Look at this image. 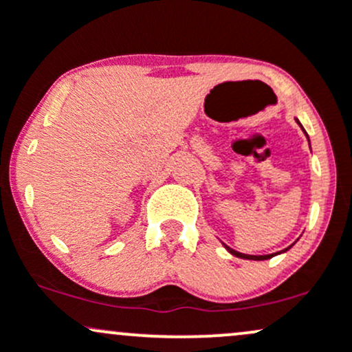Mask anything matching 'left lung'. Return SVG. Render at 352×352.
<instances>
[{
  "label": "left lung",
  "instance_id": "8db88e82",
  "mask_svg": "<svg viewBox=\"0 0 352 352\" xmlns=\"http://www.w3.org/2000/svg\"><path fill=\"white\" fill-rule=\"evenodd\" d=\"M294 120H296L298 125H300V127H301V131L305 132L306 139L309 140L308 134H306V131H305V129H302V125L300 124V120H298V119H294ZM223 246H225V248H227L228 252L232 253V254H235V256H238V258H245V260H256V261H261V260H268V258H272V256H274V254H278V253H273V254H245V253L235 252V250H233V248H230V246H227V245H223ZM292 246H293V245H292ZM292 246H288V248H285V250H283V253H285V252H288V250L292 248Z\"/></svg>",
  "mask_w": 352,
  "mask_h": 352
}]
</instances>
